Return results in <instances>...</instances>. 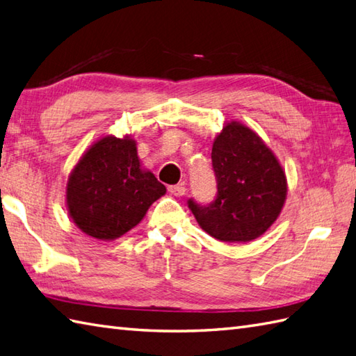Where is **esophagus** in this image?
Wrapping results in <instances>:
<instances>
[{
	"label": "esophagus",
	"instance_id": "1",
	"mask_svg": "<svg viewBox=\"0 0 356 356\" xmlns=\"http://www.w3.org/2000/svg\"><path fill=\"white\" fill-rule=\"evenodd\" d=\"M168 191H169L173 196H184V195H186V187H184V184L169 186Z\"/></svg>",
	"mask_w": 356,
	"mask_h": 356
}]
</instances>
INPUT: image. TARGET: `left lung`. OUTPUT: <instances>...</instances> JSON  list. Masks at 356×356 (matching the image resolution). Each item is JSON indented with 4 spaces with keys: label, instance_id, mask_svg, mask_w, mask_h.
<instances>
[{
    "label": "left lung",
    "instance_id": "8db88e82",
    "mask_svg": "<svg viewBox=\"0 0 356 356\" xmlns=\"http://www.w3.org/2000/svg\"><path fill=\"white\" fill-rule=\"evenodd\" d=\"M211 164L218 193L209 205L188 200L204 232L222 242H250L279 218L286 200V177L277 158L254 131L225 123L213 141Z\"/></svg>",
    "mask_w": 356,
    "mask_h": 356
}]
</instances>
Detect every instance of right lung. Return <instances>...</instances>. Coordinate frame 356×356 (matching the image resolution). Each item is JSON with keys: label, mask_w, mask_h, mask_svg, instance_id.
Instances as JSON below:
<instances>
[{"label": "right lung", "mask_w": 356, "mask_h": 356, "mask_svg": "<svg viewBox=\"0 0 356 356\" xmlns=\"http://www.w3.org/2000/svg\"><path fill=\"white\" fill-rule=\"evenodd\" d=\"M165 193L151 170L141 168L136 140L106 136L86 151L67 183V207L81 230L114 241L136 227Z\"/></svg>", "instance_id": "1"}]
</instances>
